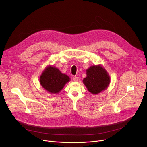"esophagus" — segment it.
<instances>
[{
	"mask_svg": "<svg viewBox=\"0 0 147 147\" xmlns=\"http://www.w3.org/2000/svg\"><path fill=\"white\" fill-rule=\"evenodd\" d=\"M79 80V77H77V76H74L73 77V80L75 81H78Z\"/></svg>",
	"mask_w": 147,
	"mask_h": 147,
	"instance_id": "esophagus-1",
	"label": "esophagus"
}]
</instances>
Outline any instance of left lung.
<instances>
[{
    "label": "left lung",
    "instance_id": "left-lung-1",
    "mask_svg": "<svg viewBox=\"0 0 147 147\" xmlns=\"http://www.w3.org/2000/svg\"><path fill=\"white\" fill-rule=\"evenodd\" d=\"M86 71L87 77L83 79L82 82L92 94H99L108 87L111 78L101 65L90 66Z\"/></svg>",
    "mask_w": 147,
    "mask_h": 147
}]
</instances>
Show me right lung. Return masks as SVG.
Here are the masks:
<instances>
[{
	"label": "right lung",
	"mask_w": 147,
	"mask_h": 147,
	"mask_svg": "<svg viewBox=\"0 0 147 147\" xmlns=\"http://www.w3.org/2000/svg\"><path fill=\"white\" fill-rule=\"evenodd\" d=\"M70 81V77L63 74L56 67L48 66L39 77L41 86L51 94H58L63 88L66 84Z\"/></svg>",
	"instance_id": "1"
}]
</instances>
